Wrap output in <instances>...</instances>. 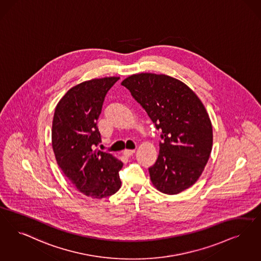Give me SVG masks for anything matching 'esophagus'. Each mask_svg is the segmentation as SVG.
Returning <instances> with one entry per match:
<instances>
[{
  "label": "esophagus",
  "instance_id": "esophagus-1",
  "mask_svg": "<svg viewBox=\"0 0 261 261\" xmlns=\"http://www.w3.org/2000/svg\"><path fill=\"white\" fill-rule=\"evenodd\" d=\"M134 152H135V149H127L126 148V149L123 150V154L126 155V156H131Z\"/></svg>",
  "mask_w": 261,
  "mask_h": 261
}]
</instances>
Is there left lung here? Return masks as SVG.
Here are the masks:
<instances>
[{
    "label": "left lung",
    "mask_w": 261,
    "mask_h": 261,
    "mask_svg": "<svg viewBox=\"0 0 261 261\" xmlns=\"http://www.w3.org/2000/svg\"><path fill=\"white\" fill-rule=\"evenodd\" d=\"M121 84L162 131L158 158L148 168L153 187L171 195L192 187L213 146L212 122L198 96L167 74L135 73Z\"/></svg>",
    "instance_id": "obj_1"
}]
</instances>
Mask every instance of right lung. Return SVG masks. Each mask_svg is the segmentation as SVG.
Segmentation results:
<instances>
[{"label":"right lung","mask_w":261,"mask_h":261,"mask_svg":"<svg viewBox=\"0 0 261 261\" xmlns=\"http://www.w3.org/2000/svg\"><path fill=\"white\" fill-rule=\"evenodd\" d=\"M118 79L107 76L74 85L53 115L51 143L57 164L74 188L92 199L111 196L121 187L118 172L123 163L95 149L101 142L97 120L105 96Z\"/></svg>","instance_id":"obj_1"}]
</instances>
